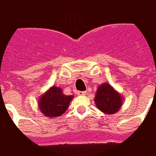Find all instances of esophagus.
I'll return each instance as SVG.
<instances>
[{
  "label": "esophagus",
  "instance_id": "34e87169",
  "mask_svg": "<svg viewBox=\"0 0 156 156\" xmlns=\"http://www.w3.org/2000/svg\"><path fill=\"white\" fill-rule=\"evenodd\" d=\"M86 94H87V92H85V91H78V95H86Z\"/></svg>",
  "mask_w": 156,
  "mask_h": 156
}]
</instances>
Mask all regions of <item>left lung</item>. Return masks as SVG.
<instances>
[{
	"instance_id": "obj_1",
	"label": "left lung",
	"mask_w": 156,
	"mask_h": 156,
	"mask_svg": "<svg viewBox=\"0 0 156 156\" xmlns=\"http://www.w3.org/2000/svg\"><path fill=\"white\" fill-rule=\"evenodd\" d=\"M124 98L107 83H102L97 89L94 102L97 108L106 115L117 113L123 104Z\"/></svg>"
}]
</instances>
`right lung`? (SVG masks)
I'll return each mask as SVG.
<instances>
[{
	"label": "right lung",
	"mask_w": 156,
	"mask_h": 156,
	"mask_svg": "<svg viewBox=\"0 0 156 156\" xmlns=\"http://www.w3.org/2000/svg\"><path fill=\"white\" fill-rule=\"evenodd\" d=\"M72 98V95L63 94L61 88L52 86L39 99V108L47 117H59L68 109Z\"/></svg>",
	"instance_id": "1"
}]
</instances>
